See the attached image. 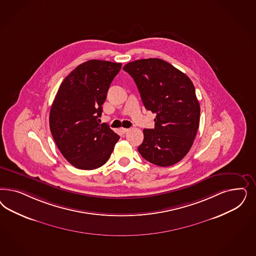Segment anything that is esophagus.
<instances>
[{"label": "esophagus", "instance_id": "esophagus-1", "mask_svg": "<svg viewBox=\"0 0 256 256\" xmlns=\"http://www.w3.org/2000/svg\"><path fill=\"white\" fill-rule=\"evenodd\" d=\"M120 131L122 132H127L129 131V129H128V128H122V129H120Z\"/></svg>", "mask_w": 256, "mask_h": 256}]
</instances>
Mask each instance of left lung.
I'll list each match as a JSON object with an SVG mask.
<instances>
[{
    "label": "left lung",
    "instance_id": "obj_1",
    "mask_svg": "<svg viewBox=\"0 0 256 256\" xmlns=\"http://www.w3.org/2000/svg\"><path fill=\"white\" fill-rule=\"evenodd\" d=\"M131 75L147 110L156 113L154 128L144 129L141 156L159 166H170L188 154L200 124V104L193 82L175 66L159 58L130 62Z\"/></svg>",
    "mask_w": 256,
    "mask_h": 256
}]
</instances>
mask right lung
<instances>
[{"label":"right lung","mask_w":256,"mask_h":256,"mask_svg":"<svg viewBox=\"0 0 256 256\" xmlns=\"http://www.w3.org/2000/svg\"><path fill=\"white\" fill-rule=\"evenodd\" d=\"M122 63L88 60L60 84L50 111V129L62 156L80 170L104 165L120 136L100 124L108 88Z\"/></svg>","instance_id":"obj_1"}]
</instances>
